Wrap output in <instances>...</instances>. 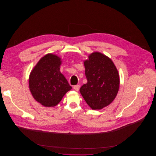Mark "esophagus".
Masks as SVG:
<instances>
[{
	"instance_id": "1",
	"label": "esophagus",
	"mask_w": 156,
	"mask_h": 156,
	"mask_svg": "<svg viewBox=\"0 0 156 156\" xmlns=\"http://www.w3.org/2000/svg\"><path fill=\"white\" fill-rule=\"evenodd\" d=\"M74 89L76 90V91H79V88H80V85H75V86H74Z\"/></svg>"
}]
</instances>
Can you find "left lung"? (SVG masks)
Instances as JSON below:
<instances>
[{
  "label": "left lung",
  "instance_id": "8db88e82",
  "mask_svg": "<svg viewBox=\"0 0 156 156\" xmlns=\"http://www.w3.org/2000/svg\"><path fill=\"white\" fill-rule=\"evenodd\" d=\"M87 83L80 92L87 105L93 110L110 105L118 93L120 79L112 61L100 52H93L84 61Z\"/></svg>",
  "mask_w": 156,
  "mask_h": 156
}]
</instances>
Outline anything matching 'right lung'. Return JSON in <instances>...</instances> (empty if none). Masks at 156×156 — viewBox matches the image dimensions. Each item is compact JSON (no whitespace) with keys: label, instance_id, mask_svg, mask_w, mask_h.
<instances>
[{"label":"right lung","instance_id":"add662e5","mask_svg":"<svg viewBox=\"0 0 156 156\" xmlns=\"http://www.w3.org/2000/svg\"><path fill=\"white\" fill-rule=\"evenodd\" d=\"M61 58L48 53L31 71L29 86L33 98L45 107L57 105L72 87L60 72Z\"/></svg>","mask_w":156,"mask_h":156}]
</instances>
